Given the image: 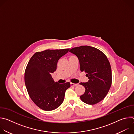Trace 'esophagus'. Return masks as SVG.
Returning a JSON list of instances; mask_svg holds the SVG:
<instances>
[{
    "label": "esophagus",
    "instance_id": "obj_1",
    "mask_svg": "<svg viewBox=\"0 0 134 134\" xmlns=\"http://www.w3.org/2000/svg\"><path fill=\"white\" fill-rule=\"evenodd\" d=\"M78 84H75V83H70V85L71 86H76Z\"/></svg>",
    "mask_w": 134,
    "mask_h": 134
}]
</instances>
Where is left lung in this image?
Listing matches in <instances>:
<instances>
[{
    "label": "left lung",
    "mask_w": 134,
    "mask_h": 134,
    "mask_svg": "<svg viewBox=\"0 0 134 134\" xmlns=\"http://www.w3.org/2000/svg\"><path fill=\"white\" fill-rule=\"evenodd\" d=\"M69 52L77 57L81 71L89 80L80 83L85 88L81 95L83 102L90 105L102 101L107 95L112 83V72L107 56L100 50L88 46L71 49Z\"/></svg>",
    "instance_id": "left-lung-1"
}]
</instances>
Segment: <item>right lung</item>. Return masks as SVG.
Instances as JSON below:
<instances>
[{
	"label": "right lung",
	"instance_id": "right-lung-1",
	"mask_svg": "<svg viewBox=\"0 0 134 134\" xmlns=\"http://www.w3.org/2000/svg\"><path fill=\"white\" fill-rule=\"evenodd\" d=\"M69 49L46 50L35 53L29 60L25 71V84L30 97L40 108L51 111L63 102L69 82H54L51 73L55 71L57 62Z\"/></svg>",
	"mask_w": 134,
	"mask_h": 134
}]
</instances>
